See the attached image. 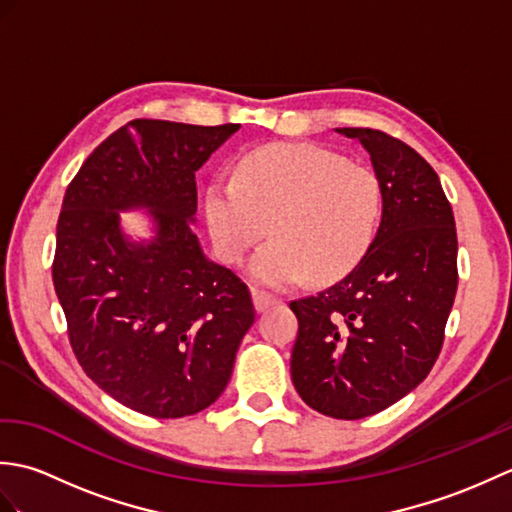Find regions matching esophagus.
Segmentation results:
<instances>
[{"label": "esophagus", "instance_id": "obj_1", "mask_svg": "<svg viewBox=\"0 0 512 512\" xmlns=\"http://www.w3.org/2000/svg\"><path fill=\"white\" fill-rule=\"evenodd\" d=\"M277 303V299H273L266 292H253V306L257 312H266L268 308H273Z\"/></svg>", "mask_w": 512, "mask_h": 512}]
</instances>
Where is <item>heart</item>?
Returning <instances> with one entry per match:
<instances>
[{"label": "heart", "mask_w": 512, "mask_h": 512, "mask_svg": "<svg viewBox=\"0 0 512 512\" xmlns=\"http://www.w3.org/2000/svg\"><path fill=\"white\" fill-rule=\"evenodd\" d=\"M383 191L376 173L310 143H279L246 154L233 182L204 195L213 246L237 264L259 239L275 237L250 257L246 277L284 290L312 275L328 281L358 264L376 235Z\"/></svg>", "instance_id": "heart-1"}]
</instances>
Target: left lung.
I'll list each match as a JSON object with an SVG mask.
<instances>
[{
  "label": "left lung",
  "instance_id": "1",
  "mask_svg": "<svg viewBox=\"0 0 512 512\" xmlns=\"http://www.w3.org/2000/svg\"><path fill=\"white\" fill-rule=\"evenodd\" d=\"M336 132L365 147L383 211L350 273L290 303V374L308 407L358 420L405 398L436 363L458 290V235L438 173L416 149L378 129Z\"/></svg>",
  "mask_w": 512,
  "mask_h": 512
}]
</instances>
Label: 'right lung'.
Masks as SVG:
<instances>
[{"label": "right lung", "instance_id": "1", "mask_svg": "<svg viewBox=\"0 0 512 512\" xmlns=\"http://www.w3.org/2000/svg\"><path fill=\"white\" fill-rule=\"evenodd\" d=\"M239 125L127 123L65 191L52 281L72 350L105 394L154 418L193 416L220 398L255 321L248 288L193 233L195 171ZM145 210L152 237L120 213Z\"/></svg>", "mask_w": 512, "mask_h": 512}]
</instances>
